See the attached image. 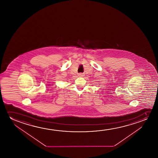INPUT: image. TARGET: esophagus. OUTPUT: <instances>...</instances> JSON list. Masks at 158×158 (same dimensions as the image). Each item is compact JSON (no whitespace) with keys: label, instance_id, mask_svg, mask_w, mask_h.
Segmentation results:
<instances>
[{"label":"esophagus","instance_id":"obj_1","mask_svg":"<svg viewBox=\"0 0 158 158\" xmlns=\"http://www.w3.org/2000/svg\"><path fill=\"white\" fill-rule=\"evenodd\" d=\"M78 76H79V77H82L84 75H83V74L82 73H79Z\"/></svg>","mask_w":158,"mask_h":158}]
</instances>
